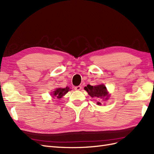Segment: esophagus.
Returning a JSON list of instances; mask_svg holds the SVG:
<instances>
[{
  "label": "esophagus",
  "mask_w": 154,
  "mask_h": 154,
  "mask_svg": "<svg viewBox=\"0 0 154 154\" xmlns=\"http://www.w3.org/2000/svg\"><path fill=\"white\" fill-rule=\"evenodd\" d=\"M74 89L77 90V91H79V90H80L81 89V86H75V87L74 88Z\"/></svg>",
  "instance_id": "1"
}]
</instances>
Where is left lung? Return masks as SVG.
<instances>
[{"mask_svg": "<svg viewBox=\"0 0 154 154\" xmlns=\"http://www.w3.org/2000/svg\"><path fill=\"white\" fill-rule=\"evenodd\" d=\"M85 90L88 92L89 95L92 97H94L96 99H102L105 98V100H107L109 97L108 92L105 85H100L97 86H91L88 85L87 86H85ZM98 105H101L100 102H97Z\"/></svg>", "mask_w": 154, "mask_h": 154, "instance_id": "left-lung-1", "label": "left lung"}]
</instances>
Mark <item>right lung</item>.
<instances>
[{
    "mask_svg": "<svg viewBox=\"0 0 154 154\" xmlns=\"http://www.w3.org/2000/svg\"><path fill=\"white\" fill-rule=\"evenodd\" d=\"M69 88L66 87V88H57L54 90L53 94V96H56L58 99H60L63 96L65 95L66 93H68Z\"/></svg>",
    "mask_w": 154,
    "mask_h": 154,
    "instance_id": "obj_1",
    "label": "right lung"
}]
</instances>
